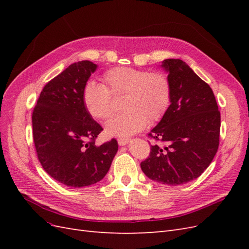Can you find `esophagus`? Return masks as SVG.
I'll return each instance as SVG.
<instances>
[{
  "mask_svg": "<svg viewBox=\"0 0 249 249\" xmlns=\"http://www.w3.org/2000/svg\"><path fill=\"white\" fill-rule=\"evenodd\" d=\"M117 141H118V144L120 146H124V145L127 144V142H129V139H127V138H119Z\"/></svg>",
  "mask_w": 249,
  "mask_h": 249,
  "instance_id": "34e87169",
  "label": "esophagus"
}]
</instances>
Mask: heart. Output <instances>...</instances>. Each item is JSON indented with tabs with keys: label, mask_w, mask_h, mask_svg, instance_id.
<instances>
[{
	"label": "heart",
	"mask_w": 249,
	"mask_h": 249,
	"mask_svg": "<svg viewBox=\"0 0 249 249\" xmlns=\"http://www.w3.org/2000/svg\"><path fill=\"white\" fill-rule=\"evenodd\" d=\"M104 85L89 81L83 89V102L95 119L109 118L111 95H123L120 114L106 124L109 136L127 137L141 131L146 123H156L167 111L171 101V85L161 72H149L131 67H114L104 73Z\"/></svg>",
	"instance_id": "1"
}]
</instances>
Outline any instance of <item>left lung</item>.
<instances>
[{"instance_id":"obj_1","label":"left lung","mask_w":249,"mask_h":249,"mask_svg":"<svg viewBox=\"0 0 249 249\" xmlns=\"http://www.w3.org/2000/svg\"><path fill=\"white\" fill-rule=\"evenodd\" d=\"M170 105L148 134L164 147L152 145L140 166L150 179L182 185L197 178L213 161L219 146L220 112L213 90L180 59H166Z\"/></svg>"}]
</instances>
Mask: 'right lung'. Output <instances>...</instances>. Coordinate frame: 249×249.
Instances as JSON below:
<instances>
[{"label":"right lung","instance_id":"right-lung-1","mask_svg":"<svg viewBox=\"0 0 249 249\" xmlns=\"http://www.w3.org/2000/svg\"><path fill=\"white\" fill-rule=\"evenodd\" d=\"M96 67L88 60L71 64L43 87L33 110V139L38 160L47 173L67 187L100 182L118 150L114 138L95 145L103 127L83 102V89Z\"/></svg>","mask_w":249,"mask_h":249}]
</instances>
